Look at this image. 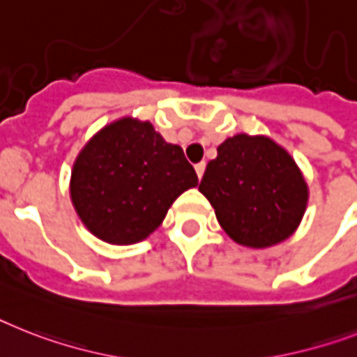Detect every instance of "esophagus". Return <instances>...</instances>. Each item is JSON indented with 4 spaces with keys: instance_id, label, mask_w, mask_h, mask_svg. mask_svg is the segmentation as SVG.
Here are the masks:
<instances>
[{
    "instance_id": "34e87169",
    "label": "esophagus",
    "mask_w": 357,
    "mask_h": 357,
    "mask_svg": "<svg viewBox=\"0 0 357 357\" xmlns=\"http://www.w3.org/2000/svg\"><path fill=\"white\" fill-rule=\"evenodd\" d=\"M194 169H196V174H198V178L202 179V176H204V172H205V161H202V163L196 165Z\"/></svg>"
}]
</instances>
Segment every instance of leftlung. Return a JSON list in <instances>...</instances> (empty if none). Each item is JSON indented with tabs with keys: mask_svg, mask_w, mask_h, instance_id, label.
I'll return each instance as SVG.
<instances>
[{
	"mask_svg": "<svg viewBox=\"0 0 357 357\" xmlns=\"http://www.w3.org/2000/svg\"><path fill=\"white\" fill-rule=\"evenodd\" d=\"M199 192L225 233L248 248H269L301 224L308 188L289 153L268 137L225 139L208 161Z\"/></svg>",
	"mask_w": 357,
	"mask_h": 357,
	"instance_id": "obj_1",
	"label": "left lung"
}]
</instances>
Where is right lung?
Wrapping results in <instances>:
<instances>
[{
    "label": "right lung",
    "mask_w": 357,
    "mask_h": 357,
    "mask_svg": "<svg viewBox=\"0 0 357 357\" xmlns=\"http://www.w3.org/2000/svg\"><path fill=\"white\" fill-rule=\"evenodd\" d=\"M198 185L178 144L150 123L121 119L89 141L71 172V199L84 225L109 244H133L161 225L179 194Z\"/></svg>",
    "instance_id": "1"
}]
</instances>
